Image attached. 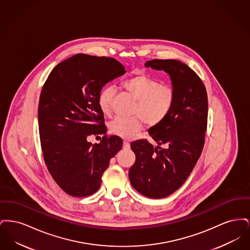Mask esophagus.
I'll list each match as a JSON object with an SVG mask.
<instances>
[{"mask_svg":"<svg viewBox=\"0 0 250 250\" xmlns=\"http://www.w3.org/2000/svg\"><path fill=\"white\" fill-rule=\"evenodd\" d=\"M130 147V144L128 143V141H124V148L128 149Z\"/></svg>","mask_w":250,"mask_h":250,"instance_id":"34e87169","label":"esophagus"}]
</instances>
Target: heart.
<instances>
[{
	"instance_id": "b5f03b06",
	"label": "heart",
	"mask_w": 250,
	"mask_h": 250,
	"mask_svg": "<svg viewBox=\"0 0 250 250\" xmlns=\"http://www.w3.org/2000/svg\"><path fill=\"white\" fill-rule=\"evenodd\" d=\"M122 89L135 100L132 107V118H115L110 122L109 131L124 139H131L143 130L144 122L154 127L162 124L174 107L176 91L170 84L160 83L155 78L138 73L121 83ZM114 88L104 86L97 95V105L104 115L111 112Z\"/></svg>"
}]
</instances>
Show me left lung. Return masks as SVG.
<instances>
[{
    "label": "left lung",
    "instance_id": "8db88e82",
    "mask_svg": "<svg viewBox=\"0 0 250 250\" xmlns=\"http://www.w3.org/2000/svg\"><path fill=\"white\" fill-rule=\"evenodd\" d=\"M145 66L164 70L170 76L176 101L167 119L149 129L156 147L146 139L131 143L136 161L129 169V180L143 196L161 199L182 187L202 154L208 97L200 77L180 61L151 60Z\"/></svg>",
    "mask_w": 250,
    "mask_h": 250
}]
</instances>
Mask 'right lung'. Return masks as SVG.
<instances>
[{
	"label": "right lung",
	"instance_id": "right-lung-1",
	"mask_svg": "<svg viewBox=\"0 0 250 250\" xmlns=\"http://www.w3.org/2000/svg\"><path fill=\"white\" fill-rule=\"evenodd\" d=\"M125 73L110 57L79 53L58 63L43 85L38 105V126L44 161L55 183L72 197L98 190L111 157L123 140L106 134L97 95L105 84ZM104 134L100 144L86 140Z\"/></svg>",
	"mask_w": 250,
	"mask_h": 250
}]
</instances>
